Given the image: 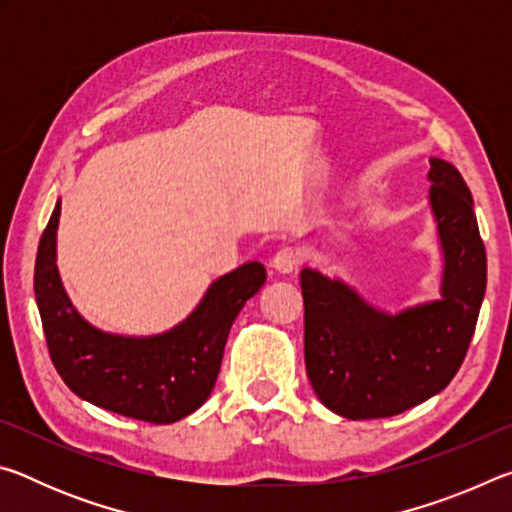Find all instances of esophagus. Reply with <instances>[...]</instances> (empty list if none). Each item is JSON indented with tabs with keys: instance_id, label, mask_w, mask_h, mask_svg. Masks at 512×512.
Listing matches in <instances>:
<instances>
[{
	"instance_id": "1",
	"label": "esophagus",
	"mask_w": 512,
	"mask_h": 512,
	"mask_svg": "<svg viewBox=\"0 0 512 512\" xmlns=\"http://www.w3.org/2000/svg\"><path fill=\"white\" fill-rule=\"evenodd\" d=\"M300 253L296 248H282L280 253H277L275 257H273V262H271V266L275 268L277 273H282V275H289V273H293L296 271V268L300 266Z\"/></svg>"
}]
</instances>
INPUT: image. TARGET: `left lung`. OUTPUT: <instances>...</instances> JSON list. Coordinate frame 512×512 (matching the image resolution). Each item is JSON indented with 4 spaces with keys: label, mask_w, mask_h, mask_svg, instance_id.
Masks as SVG:
<instances>
[{
    "label": "left lung",
    "mask_w": 512,
    "mask_h": 512,
    "mask_svg": "<svg viewBox=\"0 0 512 512\" xmlns=\"http://www.w3.org/2000/svg\"><path fill=\"white\" fill-rule=\"evenodd\" d=\"M429 164L443 253L438 300L391 314L339 277L300 273L307 377L318 400L348 420L391 418L438 395L470 348L485 296V246L461 173L440 158Z\"/></svg>",
    "instance_id": "obj_1"
}]
</instances>
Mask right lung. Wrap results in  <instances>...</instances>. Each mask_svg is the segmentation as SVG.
I'll return each instance as SVG.
<instances>
[{
    "mask_svg": "<svg viewBox=\"0 0 512 512\" xmlns=\"http://www.w3.org/2000/svg\"><path fill=\"white\" fill-rule=\"evenodd\" d=\"M58 219L60 198L42 232L33 275L58 375L81 400L126 418L171 424L201 409L219 377L230 327L264 287L266 268L248 262L216 277L192 314L162 334L103 332L76 311L60 280Z\"/></svg>",
    "mask_w": 512,
    "mask_h": 512,
    "instance_id": "obj_1",
    "label": "right lung"
}]
</instances>
